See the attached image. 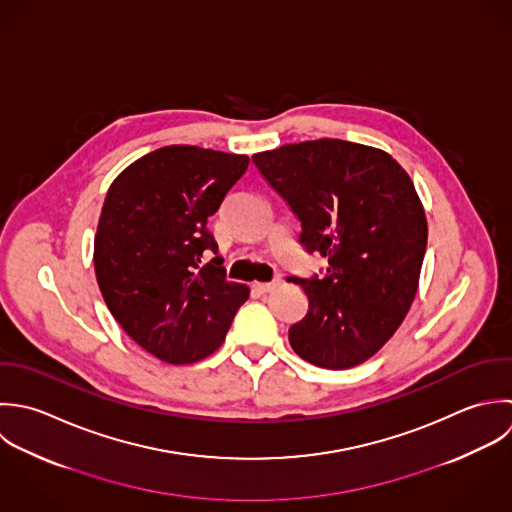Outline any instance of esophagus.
I'll return each mask as SVG.
<instances>
[{
    "label": "esophagus",
    "instance_id": "34e87169",
    "mask_svg": "<svg viewBox=\"0 0 512 512\" xmlns=\"http://www.w3.org/2000/svg\"><path fill=\"white\" fill-rule=\"evenodd\" d=\"M278 284H280V280H272V282H254V284H252V290L258 292V294H268V292H272Z\"/></svg>",
    "mask_w": 512,
    "mask_h": 512
}]
</instances>
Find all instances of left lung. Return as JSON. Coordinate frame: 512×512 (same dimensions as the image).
<instances>
[{
    "instance_id": "1",
    "label": "left lung",
    "mask_w": 512,
    "mask_h": 512,
    "mask_svg": "<svg viewBox=\"0 0 512 512\" xmlns=\"http://www.w3.org/2000/svg\"><path fill=\"white\" fill-rule=\"evenodd\" d=\"M254 165L300 220V244L328 260L324 276L290 282L308 296L288 330L318 367L349 369L377 353L415 300L427 218L409 174L385 151L320 139L258 153Z\"/></svg>"
}]
</instances>
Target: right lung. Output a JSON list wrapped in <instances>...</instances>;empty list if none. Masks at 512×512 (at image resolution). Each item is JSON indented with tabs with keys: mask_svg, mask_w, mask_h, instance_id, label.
<instances>
[{
	"mask_svg": "<svg viewBox=\"0 0 512 512\" xmlns=\"http://www.w3.org/2000/svg\"><path fill=\"white\" fill-rule=\"evenodd\" d=\"M246 155L190 145L157 149L121 172L101 210L95 274L107 308L155 357L194 363L220 347L248 300L228 282L206 228L248 169Z\"/></svg>",
	"mask_w": 512,
	"mask_h": 512,
	"instance_id": "1",
	"label": "right lung"
}]
</instances>
